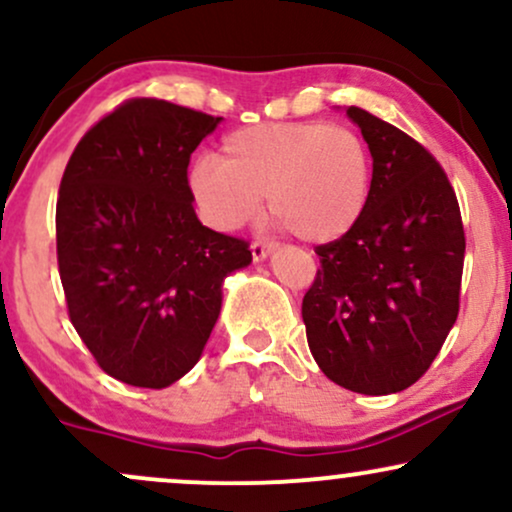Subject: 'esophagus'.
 <instances>
[{
  "label": "esophagus",
  "instance_id": "esophagus-1",
  "mask_svg": "<svg viewBox=\"0 0 512 512\" xmlns=\"http://www.w3.org/2000/svg\"><path fill=\"white\" fill-rule=\"evenodd\" d=\"M276 248L274 243H269V240H252V245H250V250H252V260L255 262H262L264 257L269 255V252H272Z\"/></svg>",
  "mask_w": 512,
  "mask_h": 512
}]
</instances>
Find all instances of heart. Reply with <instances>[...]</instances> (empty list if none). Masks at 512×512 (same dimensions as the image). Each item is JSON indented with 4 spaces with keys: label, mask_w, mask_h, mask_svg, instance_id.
<instances>
[{
    "label": "heart",
    "mask_w": 512,
    "mask_h": 512,
    "mask_svg": "<svg viewBox=\"0 0 512 512\" xmlns=\"http://www.w3.org/2000/svg\"><path fill=\"white\" fill-rule=\"evenodd\" d=\"M373 161L363 137L327 122H262L226 134L219 158L202 156L187 170V192L216 231H236L260 211L305 243H332L368 207Z\"/></svg>",
    "instance_id": "b5f03b06"
}]
</instances>
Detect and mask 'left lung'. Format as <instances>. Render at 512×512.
<instances>
[{
    "label": "left lung",
    "mask_w": 512,
    "mask_h": 512,
    "mask_svg": "<svg viewBox=\"0 0 512 512\" xmlns=\"http://www.w3.org/2000/svg\"><path fill=\"white\" fill-rule=\"evenodd\" d=\"M346 115L373 156L368 207L346 236L315 248L303 322L332 383L392 395L431 368L455 325L464 228L448 175L424 146L356 105Z\"/></svg>",
    "instance_id": "1"
}]
</instances>
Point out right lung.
Instances as JSON below:
<instances>
[{"label":"right lung","instance_id":"1","mask_svg":"<svg viewBox=\"0 0 512 512\" xmlns=\"http://www.w3.org/2000/svg\"><path fill=\"white\" fill-rule=\"evenodd\" d=\"M221 117L132 98L76 144L57 199L69 320L96 363L134 387L195 368L221 284L252 262L245 240L202 226L187 192L192 151Z\"/></svg>","mask_w":512,"mask_h":512}]
</instances>
